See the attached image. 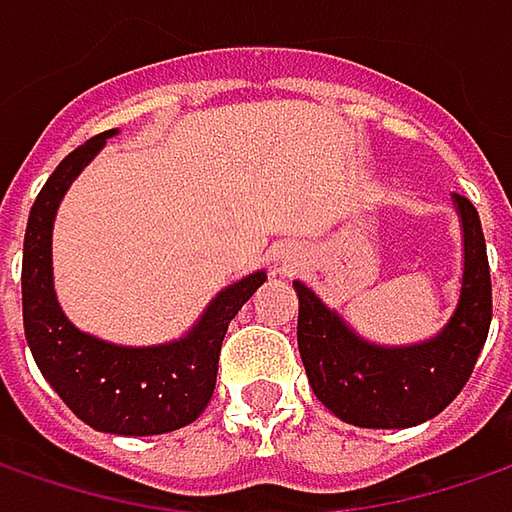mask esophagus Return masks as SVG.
Returning a JSON list of instances; mask_svg holds the SVG:
<instances>
[{
    "instance_id": "1",
    "label": "esophagus",
    "mask_w": 512,
    "mask_h": 512,
    "mask_svg": "<svg viewBox=\"0 0 512 512\" xmlns=\"http://www.w3.org/2000/svg\"><path fill=\"white\" fill-rule=\"evenodd\" d=\"M286 266H289V269H292V263H289V260H286V257H284V269H286Z\"/></svg>"
}]
</instances>
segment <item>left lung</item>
<instances>
[{
	"label": "left lung",
	"mask_w": 512,
	"mask_h": 512,
	"mask_svg": "<svg viewBox=\"0 0 512 512\" xmlns=\"http://www.w3.org/2000/svg\"><path fill=\"white\" fill-rule=\"evenodd\" d=\"M464 228L461 298L443 330L420 345L365 342L310 286L298 292V350L316 397L359 429H408L449 406L472 374L493 321L487 243L475 205L455 194Z\"/></svg>",
	"instance_id": "8db88e82"
}]
</instances>
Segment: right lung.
I'll return each mask as SVG.
<instances>
[{"label":"right lung","instance_id":"add662e5","mask_svg":"<svg viewBox=\"0 0 512 512\" xmlns=\"http://www.w3.org/2000/svg\"><path fill=\"white\" fill-rule=\"evenodd\" d=\"M112 136L115 130H106L72 150L31 205L22 246L25 339L48 385L86 426L109 435H165L194 423L211 403L228 324L266 272L226 286L194 327L167 345L124 347L77 330L54 295L51 228L63 194Z\"/></svg>","mask_w":512,"mask_h":512}]
</instances>
